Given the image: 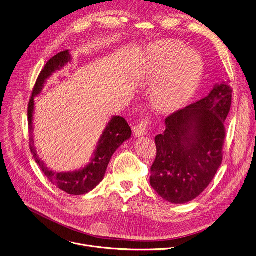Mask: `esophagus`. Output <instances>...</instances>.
Here are the masks:
<instances>
[{"label": "esophagus", "mask_w": 256, "mask_h": 256, "mask_svg": "<svg viewBox=\"0 0 256 256\" xmlns=\"http://www.w3.org/2000/svg\"><path fill=\"white\" fill-rule=\"evenodd\" d=\"M148 122L146 120L144 121H141L139 124H137L134 128V134L136 137H140V136H144L148 133Z\"/></svg>", "instance_id": "34e87169"}]
</instances>
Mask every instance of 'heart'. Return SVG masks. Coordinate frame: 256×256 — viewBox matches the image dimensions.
<instances>
[{"label": "heart", "instance_id": "heart-1", "mask_svg": "<svg viewBox=\"0 0 256 256\" xmlns=\"http://www.w3.org/2000/svg\"><path fill=\"white\" fill-rule=\"evenodd\" d=\"M146 54L150 80H160L152 92L156 106L164 112L181 108L193 96L202 79V56L176 40L154 44Z\"/></svg>", "mask_w": 256, "mask_h": 256}]
</instances>
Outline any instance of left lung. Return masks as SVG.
I'll use <instances>...</instances> for the list:
<instances>
[{
  "label": "left lung",
  "instance_id": "1",
  "mask_svg": "<svg viewBox=\"0 0 256 256\" xmlns=\"http://www.w3.org/2000/svg\"><path fill=\"white\" fill-rule=\"evenodd\" d=\"M232 104L229 82L216 83L204 98L164 120L156 136V158L152 166V187L164 200L183 204L200 195L222 160L224 121Z\"/></svg>",
  "mask_w": 256,
  "mask_h": 256
}]
</instances>
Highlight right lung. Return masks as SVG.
<instances>
[{
  "instance_id": "obj_1",
  "label": "right lung",
  "mask_w": 256,
  "mask_h": 256,
  "mask_svg": "<svg viewBox=\"0 0 256 256\" xmlns=\"http://www.w3.org/2000/svg\"><path fill=\"white\" fill-rule=\"evenodd\" d=\"M72 61V56L69 50L61 52L54 56L46 64L40 72L34 88L32 96L28 104V128L30 132V150L34 154L36 162L42 168V173L48 181L71 195H82L94 189L104 179L108 162L115 152L131 138V128L127 121L120 116H112L102 131L96 148L92 156L90 162L75 171L71 172H56L48 168L44 162L40 158L34 140V98L40 96L44 88L46 80L56 71L62 70Z\"/></svg>"
}]
</instances>
